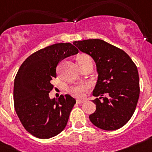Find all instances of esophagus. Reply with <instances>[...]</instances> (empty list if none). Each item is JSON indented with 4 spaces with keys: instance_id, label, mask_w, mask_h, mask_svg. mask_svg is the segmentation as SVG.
<instances>
[{
    "instance_id": "1",
    "label": "esophagus",
    "mask_w": 152,
    "mask_h": 152,
    "mask_svg": "<svg viewBox=\"0 0 152 152\" xmlns=\"http://www.w3.org/2000/svg\"><path fill=\"white\" fill-rule=\"evenodd\" d=\"M76 101H77V103H84V102H85V100H80V99H77V100H76Z\"/></svg>"
}]
</instances>
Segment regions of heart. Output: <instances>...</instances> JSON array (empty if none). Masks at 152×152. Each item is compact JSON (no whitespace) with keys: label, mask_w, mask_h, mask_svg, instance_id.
<instances>
[{"label":"heart","mask_w":152,"mask_h":152,"mask_svg":"<svg viewBox=\"0 0 152 152\" xmlns=\"http://www.w3.org/2000/svg\"><path fill=\"white\" fill-rule=\"evenodd\" d=\"M88 58H91L89 56H85V55H83V56H80V57L77 58V62H80L81 61H84L85 59H88ZM90 88V85L88 83H83V84H77V85H73L71 86L69 88H68V91L69 92L72 94L73 96H77V97H82L84 95V93L86 91H88Z\"/></svg>","instance_id":"heart-1"}]
</instances>
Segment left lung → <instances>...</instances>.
Returning a JSON list of instances; mask_svg holds the SVG:
<instances>
[{
    "label": "left lung",
    "mask_w": 152,
    "mask_h": 152,
    "mask_svg": "<svg viewBox=\"0 0 152 152\" xmlns=\"http://www.w3.org/2000/svg\"><path fill=\"white\" fill-rule=\"evenodd\" d=\"M79 50L96 62L98 80L92 100L96 111L91 123L103 130H116L128 123L139 100L140 88L138 69L131 58L117 47L101 39L75 41Z\"/></svg>",
    "instance_id": "obj_1"
}]
</instances>
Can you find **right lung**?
<instances>
[{"mask_svg": "<svg viewBox=\"0 0 152 152\" xmlns=\"http://www.w3.org/2000/svg\"><path fill=\"white\" fill-rule=\"evenodd\" d=\"M78 53L72 44L56 43L29 56L14 79V108L25 129L39 139H49L63 131L76 100L70 95L50 99L49 94L60 61Z\"/></svg>", "mask_w": 152, "mask_h": 152, "instance_id": "add662e5", "label": "right lung"}]
</instances>
